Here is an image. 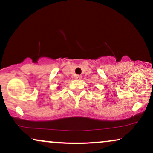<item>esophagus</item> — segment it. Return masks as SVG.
Here are the masks:
<instances>
[{
  "label": "esophagus",
  "mask_w": 153,
  "mask_h": 153,
  "mask_svg": "<svg viewBox=\"0 0 153 153\" xmlns=\"http://www.w3.org/2000/svg\"><path fill=\"white\" fill-rule=\"evenodd\" d=\"M75 79H77V80H80V79L82 78V76L80 75H75Z\"/></svg>",
  "instance_id": "34e87169"
}]
</instances>
